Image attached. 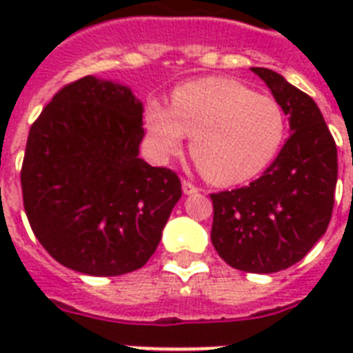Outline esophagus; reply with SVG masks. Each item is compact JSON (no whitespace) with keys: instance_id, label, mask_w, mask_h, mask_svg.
Listing matches in <instances>:
<instances>
[{"instance_id":"34e87169","label":"esophagus","mask_w":353,"mask_h":353,"mask_svg":"<svg viewBox=\"0 0 353 353\" xmlns=\"http://www.w3.org/2000/svg\"><path fill=\"white\" fill-rule=\"evenodd\" d=\"M183 192H185V194H196V192H199V188L196 187V185H192V183L188 181V179H183Z\"/></svg>"}]
</instances>
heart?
Wrapping results in <instances>:
<instances>
[{
    "label": "heart",
    "mask_w": 353,
    "mask_h": 353,
    "mask_svg": "<svg viewBox=\"0 0 353 353\" xmlns=\"http://www.w3.org/2000/svg\"><path fill=\"white\" fill-rule=\"evenodd\" d=\"M144 121L159 157L190 154L214 185L231 187L256 177L284 143L285 117L274 99L231 79H201L179 85L172 108L148 102Z\"/></svg>",
    "instance_id": "b5f03b06"
}]
</instances>
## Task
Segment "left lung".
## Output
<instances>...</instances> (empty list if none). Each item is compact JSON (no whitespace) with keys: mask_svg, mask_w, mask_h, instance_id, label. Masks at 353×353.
<instances>
[{"mask_svg":"<svg viewBox=\"0 0 353 353\" xmlns=\"http://www.w3.org/2000/svg\"><path fill=\"white\" fill-rule=\"evenodd\" d=\"M251 71L290 115L291 135L258 179L210 194V240L231 268L276 273L306 256L328 229L337 185V146L312 97L271 69Z\"/></svg>","mask_w":353,"mask_h":353,"instance_id":"8db88e82","label":"left lung"}]
</instances>
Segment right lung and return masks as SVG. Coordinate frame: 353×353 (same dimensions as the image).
<instances>
[{
    "instance_id": "right-lung-1",
    "label": "right lung",
    "mask_w": 353,
    "mask_h": 353,
    "mask_svg": "<svg viewBox=\"0 0 353 353\" xmlns=\"http://www.w3.org/2000/svg\"><path fill=\"white\" fill-rule=\"evenodd\" d=\"M143 104L95 77L63 85L32 122L21 165L30 229L65 268L117 276L159 245L181 181L139 157Z\"/></svg>"
}]
</instances>
